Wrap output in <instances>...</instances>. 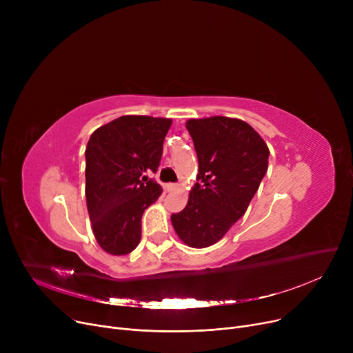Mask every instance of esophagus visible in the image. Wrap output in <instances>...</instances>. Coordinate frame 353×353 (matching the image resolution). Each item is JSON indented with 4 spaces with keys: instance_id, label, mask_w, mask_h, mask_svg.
<instances>
[{
    "instance_id": "obj_1",
    "label": "esophagus",
    "mask_w": 353,
    "mask_h": 353,
    "mask_svg": "<svg viewBox=\"0 0 353 353\" xmlns=\"http://www.w3.org/2000/svg\"><path fill=\"white\" fill-rule=\"evenodd\" d=\"M177 189H179V184H176V183H167L165 184V190L167 192L172 193V192H176Z\"/></svg>"
}]
</instances>
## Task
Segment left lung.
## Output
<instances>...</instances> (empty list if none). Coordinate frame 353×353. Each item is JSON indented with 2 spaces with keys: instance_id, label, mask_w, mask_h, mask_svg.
Returning a JSON list of instances; mask_svg holds the SVG:
<instances>
[{
  "instance_id": "obj_1",
  "label": "left lung",
  "mask_w": 353,
  "mask_h": 353,
  "mask_svg": "<svg viewBox=\"0 0 353 353\" xmlns=\"http://www.w3.org/2000/svg\"><path fill=\"white\" fill-rule=\"evenodd\" d=\"M199 160L197 183L186 208L172 214L177 236L190 248H208L245 214L268 172L269 148L248 123L216 116L189 120Z\"/></svg>"
}]
</instances>
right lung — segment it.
I'll list each match as a JSON object with an SVG mask.
<instances>
[{"label": "right lung", "mask_w": 353, "mask_h": 353, "mask_svg": "<svg viewBox=\"0 0 353 353\" xmlns=\"http://www.w3.org/2000/svg\"><path fill=\"white\" fill-rule=\"evenodd\" d=\"M170 119L123 116L91 134L85 148V199L96 240L110 254L133 252L141 216L161 194L156 173Z\"/></svg>", "instance_id": "obj_1"}]
</instances>
